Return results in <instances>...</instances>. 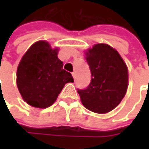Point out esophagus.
<instances>
[{"mask_svg": "<svg viewBox=\"0 0 149 149\" xmlns=\"http://www.w3.org/2000/svg\"><path fill=\"white\" fill-rule=\"evenodd\" d=\"M72 76H73V78H74V79H75V73H74V72H73V73H72Z\"/></svg>", "mask_w": 149, "mask_h": 149, "instance_id": "obj_1", "label": "esophagus"}]
</instances>
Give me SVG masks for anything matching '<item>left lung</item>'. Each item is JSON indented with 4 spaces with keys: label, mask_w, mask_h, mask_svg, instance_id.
<instances>
[{
    "label": "left lung",
    "mask_w": 149,
    "mask_h": 149,
    "mask_svg": "<svg viewBox=\"0 0 149 149\" xmlns=\"http://www.w3.org/2000/svg\"><path fill=\"white\" fill-rule=\"evenodd\" d=\"M91 72V82L78 90L83 105L96 113H107L122 101L128 89L129 71L126 63L114 48L95 44L84 51Z\"/></svg>",
    "instance_id": "1"
}]
</instances>
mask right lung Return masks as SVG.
<instances>
[{"mask_svg":"<svg viewBox=\"0 0 149 149\" xmlns=\"http://www.w3.org/2000/svg\"><path fill=\"white\" fill-rule=\"evenodd\" d=\"M59 48L39 40L22 56L16 71V84L29 105L46 109L56 101L65 84L74 82L71 74L63 70Z\"/></svg>","mask_w":149,"mask_h":149,"instance_id":"obj_1","label":"right lung"}]
</instances>
